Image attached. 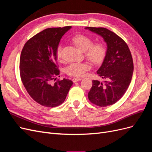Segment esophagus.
Instances as JSON below:
<instances>
[{
  "mask_svg": "<svg viewBox=\"0 0 152 152\" xmlns=\"http://www.w3.org/2000/svg\"><path fill=\"white\" fill-rule=\"evenodd\" d=\"M81 78H73V79H72V81L73 82H78V81H79V80H81Z\"/></svg>",
  "mask_w": 152,
  "mask_h": 152,
  "instance_id": "34e87169",
  "label": "esophagus"
}]
</instances>
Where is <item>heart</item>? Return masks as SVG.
I'll list each match as a JSON object with an SVG mask.
<instances>
[{
  "mask_svg": "<svg viewBox=\"0 0 152 152\" xmlns=\"http://www.w3.org/2000/svg\"><path fill=\"white\" fill-rule=\"evenodd\" d=\"M72 42L80 50L84 51L86 58L93 63L98 65L102 63L107 54L105 45L102 42L93 43L89 37L84 34H77L72 39ZM56 54L58 59H62V46L59 45L56 48ZM91 68L88 62L73 63L66 68L67 74L76 77L84 76Z\"/></svg>",
  "mask_w": 152,
  "mask_h": 152,
  "instance_id": "b5f03b06",
  "label": "heart"
}]
</instances>
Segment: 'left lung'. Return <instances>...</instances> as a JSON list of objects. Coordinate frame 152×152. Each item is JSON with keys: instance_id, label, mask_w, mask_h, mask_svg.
<instances>
[{"instance_id": "1", "label": "left lung", "mask_w": 152, "mask_h": 152, "mask_svg": "<svg viewBox=\"0 0 152 152\" xmlns=\"http://www.w3.org/2000/svg\"><path fill=\"white\" fill-rule=\"evenodd\" d=\"M85 28L102 36L107 44L106 56L97 71L104 82L94 80L88 93L92 103L107 107L120 99L131 83L134 70L132 55L125 41L114 32L101 27Z\"/></svg>"}]
</instances>
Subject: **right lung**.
<instances>
[{
  "instance_id": "right-lung-1",
  "label": "right lung",
  "mask_w": 152,
  "mask_h": 152,
  "mask_svg": "<svg viewBox=\"0 0 152 152\" xmlns=\"http://www.w3.org/2000/svg\"><path fill=\"white\" fill-rule=\"evenodd\" d=\"M71 28L45 29L30 39L22 49L20 73L23 84L31 98L44 107L53 108L62 104L73 84L66 79L54 82L59 75L56 48L62 36Z\"/></svg>"
}]
</instances>
